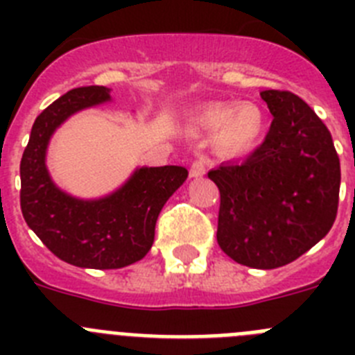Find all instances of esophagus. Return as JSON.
Returning a JSON list of instances; mask_svg holds the SVG:
<instances>
[{
    "mask_svg": "<svg viewBox=\"0 0 355 355\" xmlns=\"http://www.w3.org/2000/svg\"><path fill=\"white\" fill-rule=\"evenodd\" d=\"M206 172V162L202 158L197 159V162L192 163V168H190V175L192 178H200V175H205Z\"/></svg>",
    "mask_w": 355,
    "mask_h": 355,
    "instance_id": "34e87169",
    "label": "esophagus"
}]
</instances>
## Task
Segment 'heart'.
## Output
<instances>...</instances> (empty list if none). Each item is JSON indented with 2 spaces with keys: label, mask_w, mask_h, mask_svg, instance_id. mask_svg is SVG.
<instances>
[{
  "label": "heart",
  "mask_w": 355,
  "mask_h": 355,
  "mask_svg": "<svg viewBox=\"0 0 355 355\" xmlns=\"http://www.w3.org/2000/svg\"><path fill=\"white\" fill-rule=\"evenodd\" d=\"M197 130L215 133V146L225 155H241L256 146L265 131V115L256 105L216 103L196 117Z\"/></svg>",
  "instance_id": "b5f03b06"
}]
</instances>
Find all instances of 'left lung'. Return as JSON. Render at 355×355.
I'll return each mask as SVG.
<instances>
[{"instance_id":"left-lung-1","label":"left lung","mask_w":355,"mask_h":355,"mask_svg":"<svg viewBox=\"0 0 355 355\" xmlns=\"http://www.w3.org/2000/svg\"><path fill=\"white\" fill-rule=\"evenodd\" d=\"M274 121L241 163L208 172L220 190L216 241L240 265L272 270L300 258L331 231L340 158L327 126L286 90H263Z\"/></svg>"}]
</instances>
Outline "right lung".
<instances>
[{
  "label": "right lung",
  "mask_w": 355,
  "mask_h": 355,
  "mask_svg": "<svg viewBox=\"0 0 355 355\" xmlns=\"http://www.w3.org/2000/svg\"><path fill=\"white\" fill-rule=\"evenodd\" d=\"M108 101L106 87L69 90L35 119L21 159V209L28 227L62 261L97 270L122 268L149 252L159 211L188 178L178 165L139 167L99 199H80L56 187L46 167L53 133L71 115Z\"/></svg>",
  "instance_id": "1"
}]
</instances>
